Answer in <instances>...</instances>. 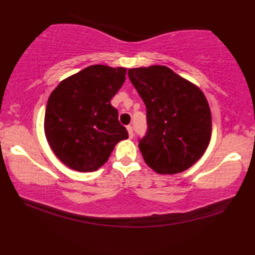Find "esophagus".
I'll list each match as a JSON object with an SVG mask.
<instances>
[{"mask_svg":"<svg viewBox=\"0 0 255 255\" xmlns=\"http://www.w3.org/2000/svg\"><path fill=\"white\" fill-rule=\"evenodd\" d=\"M127 130H128V135H129V137L131 139V137L134 136V133H133V127H131V126H127Z\"/></svg>","mask_w":255,"mask_h":255,"instance_id":"34e87169","label":"esophagus"}]
</instances>
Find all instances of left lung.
Instances as JSON below:
<instances>
[{
  "mask_svg": "<svg viewBox=\"0 0 255 255\" xmlns=\"http://www.w3.org/2000/svg\"><path fill=\"white\" fill-rule=\"evenodd\" d=\"M128 77L146 105L148 128L139 141L146 164L168 175L191 168L211 139V110L203 91L158 64L129 68Z\"/></svg>",
  "mask_w": 255,
  "mask_h": 255,
  "instance_id": "1",
  "label": "left lung"
}]
</instances>
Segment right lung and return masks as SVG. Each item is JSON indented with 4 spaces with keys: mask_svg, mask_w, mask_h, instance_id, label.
I'll return each instance as SVG.
<instances>
[{
    "mask_svg": "<svg viewBox=\"0 0 255 255\" xmlns=\"http://www.w3.org/2000/svg\"><path fill=\"white\" fill-rule=\"evenodd\" d=\"M127 68L93 64L63 79L51 92L44 133L52 152L77 171L98 170L118 142L128 137L110 103L126 80Z\"/></svg>",
    "mask_w": 255,
    "mask_h": 255,
    "instance_id": "obj_1",
    "label": "right lung"
}]
</instances>
